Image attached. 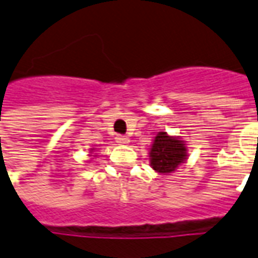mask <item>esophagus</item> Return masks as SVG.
I'll return each mask as SVG.
<instances>
[{"label": "esophagus", "instance_id": "34e87169", "mask_svg": "<svg viewBox=\"0 0 258 258\" xmlns=\"http://www.w3.org/2000/svg\"><path fill=\"white\" fill-rule=\"evenodd\" d=\"M116 142L119 145H128L130 143V138L128 137H123V135H117L116 137Z\"/></svg>", "mask_w": 258, "mask_h": 258}]
</instances>
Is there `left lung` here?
I'll list each match as a JSON object with an SVG mask.
<instances>
[{
	"label": "left lung",
	"instance_id": "left-lung-1",
	"mask_svg": "<svg viewBox=\"0 0 258 258\" xmlns=\"http://www.w3.org/2000/svg\"><path fill=\"white\" fill-rule=\"evenodd\" d=\"M149 157L151 169L158 174L170 175L187 161V145L179 137L161 131L154 138Z\"/></svg>",
	"mask_w": 258,
	"mask_h": 258
}]
</instances>
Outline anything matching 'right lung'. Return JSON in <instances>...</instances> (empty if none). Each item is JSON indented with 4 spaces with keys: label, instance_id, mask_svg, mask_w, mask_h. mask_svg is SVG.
Masks as SVG:
<instances>
[{
    "label": "right lung",
    "instance_id": "right-lung-1",
    "mask_svg": "<svg viewBox=\"0 0 258 258\" xmlns=\"http://www.w3.org/2000/svg\"><path fill=\"white\" fill-rule=\"evenodd\" d=\"M93 151H95V149H91V154H93ZM93 157H96V155H93Z\"/></svg>",
    "mask_w": 258,
    "mask_h": 258
}]
</instances>
